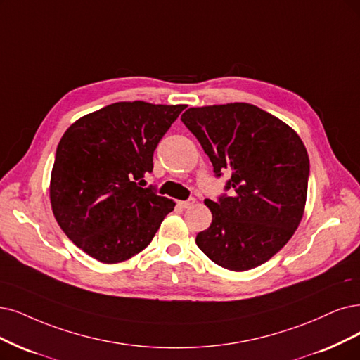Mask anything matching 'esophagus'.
Masks as SVG:
<instances>
[{"label":"esophagus","mask_w":360,"mask_h":360,"mask_svg":"<svg viewBox=\"0 0 360 360\" xmlns=\"http://www.w3.org/2000/svg\"><path fill=\"white\" fill-rule=\"evenodd\" d=\"M194 203H195V198H188V200H185V202H179V206L181 207H184V209H188V207H193L194 206Z\"/></svg>","instance_id":"34e87169"}]
</instances>
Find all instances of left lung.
<instances>
[{
	"instance_id": "1",
	"label": "left lung",
	"mask_w": 360,
	"mask_h": 360,
	"mask_svg": "<svg viewBox=\"0 0 360 360\" xmlns=\"http://www.w3.org/2000/svg\"><path fill=\"white\" fill-rule=\"evenodd\" d=\"M182 123L198 139L227 190L206 198L210 227L195 237L203 254L231 271L267 262L294 236L307 200L310 162L298 133L255 105L234 102L188 108Z\"/></svg>"
}]
</instances>
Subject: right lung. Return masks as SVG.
Listing matches in <instances>:
<instances>
[{
	"instance_id": "add662e5",
	"label": "right lung",
	"mask_w": 360,
	"mask_h": 360,
	"mask_svg": "<svg viewBox=\"0 0 360 360\" xmlns=\"http://www.w3.org/2000/svg\"><path fill=\"white\" fill-rule=\"evenodd\" d=\"M187 105L115 102L72 123L50 178L53 215L63 233L103 264L148 246L175 202L139 187L160 139Z\"/></svg>"
}]
</instances>
